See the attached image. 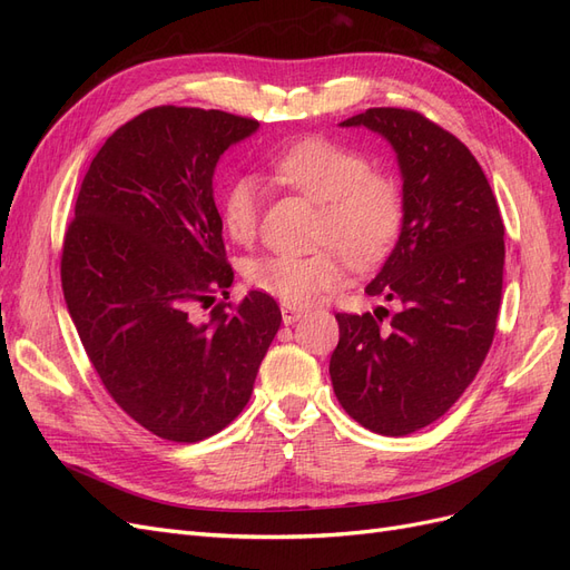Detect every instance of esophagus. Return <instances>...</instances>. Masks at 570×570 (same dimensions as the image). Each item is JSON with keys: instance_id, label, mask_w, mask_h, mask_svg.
Masks as SVG:
<instances>
[{"instance_id": "obj_1", "label": "esophagus", "mask_w": 570, "mask_h": 570, "mask_svg": "<svg viewBox=\"0 0 570 570\" xmlns=\"http://www.w3.org/2000/svg\"><path fill=\"white\" fill-rule=\"evenodd\" d=\"M281 314H283V323H285V325H292V323H297V321L304 316V308L283 304V306H281Z\"/></svg>"}]
</instances>
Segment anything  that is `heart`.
<instances>
[{"mask_svg": "<svg viewBox=\"0 0 570 570\" xmlns=\"http://www.w3.org/2000/svg\"><path fill=\"white\" fill-rule=\"evenodd\" d=\"M273 178L321 206L316 254H264L245 266L247 283L289 306L314 302L344 281L342 258L368 268L390 254L404 226V195L390 176L375 174L366 154L325 137L292 145L271 164ZM256 180L235 178L220 202L223 230L249 243L258 226Z\"/></svg>", "mask_w": 570, "mask_h": 570, "instance_id": "b5f03b06", "label": "heart"}]
</instances>
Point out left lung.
Listing matches in <instances>:
<instances>
[{
  "instance_id": "8db88e82",
  "label": "left lung",
  "mask_w": 570,
  "mask_h": 570,
  "mask_svg": "<svg viewBox=\"0 0 570 570\" xmlns=\"http://www.w3.org/2000/svg\"><path fill=\"white\" fill-rule=\"evenodd\" d=\"M396 151L404 226L371 297L396 314H337L331 356L337 402L364 428L409 435L444 416L473 383L497 331L504 223L480 164L459 137L411 109L377 107L342 120Z\"/></svg>"
}]
</instances>
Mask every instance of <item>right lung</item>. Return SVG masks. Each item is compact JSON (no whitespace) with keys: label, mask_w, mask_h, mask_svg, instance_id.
I'll use <instances>...</instances> for the list:
<instances>
[{"label":"right lung","mask_w":570,"mask_h":570,"mask_svg":"<svg viewBox=\"0 0 570 570\" xmlns=\"http://www.w3.org/2000/svg\"><path fill=\"white\" fill-rule=\"evenodd\" d=\"M256 128L216 109L135 116L97 151L63 237V299L99 381L170 442L212 438L239 416L283 321L256 289L197 316L233 285L214 170Z\"/></svg>","instance_id":"1"}]
</instances>
